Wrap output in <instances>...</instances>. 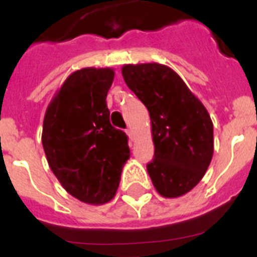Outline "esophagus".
<instances>
[{
    "label": "esophagus",
    "instance_id": "34e87169",
    "mask_svg": "<svg viewBox=\"0 0 257 257\" xmlns=\"http://www.w3.org/2000/svg\"><path fill=\"white\" fill-rule=\"evenodd\" d=\"M126 134L131 140H134V133H133V130H131V128H126Z\"/></svg>",
    "mask_w": 257,
    "mask_h": 257
}]
</instances>
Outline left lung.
Here are the masks:
<instances>
[{
	"mask_svg": "<svg viewBox=\"0 0 257 257\" xmlns=\"http://www.w3.org/2000/svg\"><path fill=\"white\" fill-rule=\"evenodd\" d=\"M122 76L151 117L154 158L147 170L154 188L165 198L187 194L205 176L213 156L207 109L167 65L124 64Z\"/></svg>",
	"mask_w": 257,
	"mask_h": 257,
	"instance_id": "1",
	"label": "left lung"
}]
</instances>
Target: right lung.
Masks as SVG:
<instances>
[{
	"mask_svg": "<svg viewBox=\"0 0 257 257\" xmlns=\"http://www.w3.org/2000/svg\"><path fill=\"white\" fill-rule=\"evenodd\" d=\"M112 68H82L68 76L47 105L42 145L50 169L70 196L104 205L117 193L130 158L123 131L109 121Z\"/></svg>",
	"mask_w": 257,
	"mask_h": 257,
	"instance_id": "1",
	"label": "right lung"
}]
</instances>
